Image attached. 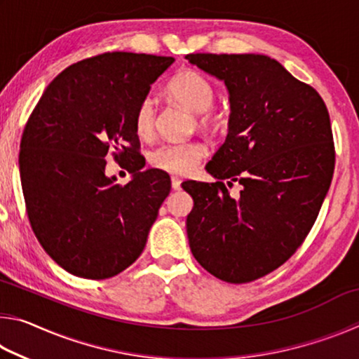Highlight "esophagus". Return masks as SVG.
Masks as SVG:
<instances>
[{
  "instance_id": "esophagus-1",
  "label": "esophagus",
  "mask_w": 359,
  "mask_h": 359,
  "mask_svg": "<svg viewBox=\"0 0 359 359\" xmlns=\"http://www.w3.org/2000/svg\"><path fill=\"white\" fill-rule=\"evenodd\" d=\"M171 184H172V190H180L182 180H180L179 177H172V179H171Z\"/></svg>"
}]
</instances>
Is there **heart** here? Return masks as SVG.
<instances>
[{"label": "heart", "mask_w": 359, "mask_h": 359, "mask_svg": "<svg viewBox=\"0 0 359 359\" xmlns=\"http://www.w3.org/2000/svg\"><path fill=\"white\" fill-rule=\"evenodd\" d=\"M166 92L174 102L198 114L201 128H214L220 125V115L214 112L215 88L208 77L194 69H182L166 85ZM155 104L151 98H144L135 112V128L141 137H149L155 130ZM205 145L198 141L161 144L149 154L150 165L161 171L185 175L191 172L205 156Z\"/></svg>", "instance_id": "heart-1"}]
</instances>
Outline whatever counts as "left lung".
<instances>
[{
  "label": "left lung",
  "instance_id": "obj_1",
  "mask_svg": "<svg viewBox=\"0 0 359 359\" xmlns=\"http://www.w3.org/2000/svg\"><path fill=\"white\" fill-rule=\"evenodd\" d=\"M224 82L228 136L205 165L217 182L182 184L193 257L220 280L245 283L282 266L312 229L330 190L336 151L330 114L311 85L274 58L190 53ZM243 185L233 198L226 186Z\"/></svg>",
  "mask_w": 359,
  "mask_h": 359
}]
</instances>
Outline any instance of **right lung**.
I'll use <instances>...</instances> for the list:
<instances>
[{
	"mask_svg": "<svg viewBox=\"0 0 359 359\" xmlns=\"http://www.w3.org/2000/svg\"><path fill=\"white\" fill-rule=\"evenodd\" d=\"M172 57L107 52L71 65L44 90L23 130L20 180L27 214L46 253L69 274L101 280L142 253L171 191L160 169H145L135 112ZM133 174L105 175L107 151Z\"/></svg>",
	"mask_w": 359,
	"mask_h": 359,
	"instance_id": "add662e5",
	"label": "right lung"
}]
</instances>
